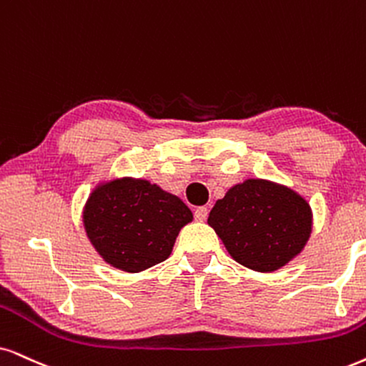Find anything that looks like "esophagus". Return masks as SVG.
Returning a JSON list of instances; mask_svg holds the SVG:
<instances>
[{"label": "esophagus", "mask_w": 366, "mask_h": 366, "mask_svg": "<svg viewBox=\"0 0 366 366\" xmlns=\"http://www.w3.org/2000/svg\"><path fill=\"white\" fill-rule=\"evenodd\" d=\"M207 214H209V209H207L206 206L197 207V209L194 211V217H196V221H206Z\"/></svg>", "instance_id": "obj_1"}]
</instances>
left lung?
I'll return each instance as SVG.
<instances>
[{
	"mask_svg": "<svg viewBox=\"0 0 366 366\" xmlns=\"http://www.w3.org/2000/svg\"><path fill=\"white\" fill-rule=\"evenodd\" d=\"M207 224L233 260L270 274L306 247L312 211L306 199L290 187L265 179H247L217 199Z\"/></svg>",
	"mask_w": 366,
	"mask_h": 366,
	"instance_id": "8db88e82",
	"label": "left lung"
}]
</instances>
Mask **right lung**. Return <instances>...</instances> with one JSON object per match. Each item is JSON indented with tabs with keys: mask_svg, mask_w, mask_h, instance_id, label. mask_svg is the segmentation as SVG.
Wrapping results in <instances>:
<instances>
[{
	"mask_svg": "<svg viewBox=\"0 0 366 366\" xmlns=\"http://www.w3.org/2000/svg\"><path fill=\"white\" fill-rule=\"evenodd\" d=\"M192 212L174 194L145 179H113L87 197L82 223L96 252L129 274L167 260Z\"/></svg>",
	"mask_w": 366,
	"mask_h": 366,
	"instance_id": "obj_1",
	"label": "right lung"
}]
</instances>
